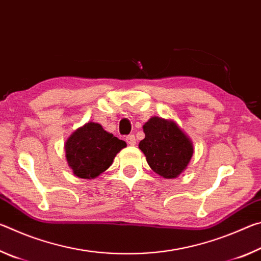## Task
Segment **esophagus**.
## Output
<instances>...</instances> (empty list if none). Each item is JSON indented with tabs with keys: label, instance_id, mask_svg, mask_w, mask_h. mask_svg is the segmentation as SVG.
I'll return each instance as SVG.
<instances>
[{
	"label": "esophagus",
	"instance_id": "34e87169",
	"mask_svg": "<svg viewBox=\"0 0 261 261\" xmlns=\"http://www.w3.org/2000/svg\"><path fill=\"white\" fill-rule=\"evenodd\" d=\"M125 141L127 143V145H130V146H135V145H136V137L134 135L126 136Z\"/></svg>",
	"mask_w": 261,
	"mask_h": 261
}]
</instances>
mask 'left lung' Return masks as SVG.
Masks as SVG:
<instances>
[{
  "label": "left lung",
  "instance_id": "obj_1",
  "mask_svg": "<svg viewBox=\"0 0 261 261\" xmlns=\"http://www.w3.org/2000/svg\"><path fill=\"white\" fill-rule=\"evenodd\" d=\"M145 138L139 148L158 175L175 178L187 168L193 154L190 139L173 121L154 116L143 126Z\"/></svg>",
  "mask_w": 261,
  "mask_h": 261
}]
</instances>
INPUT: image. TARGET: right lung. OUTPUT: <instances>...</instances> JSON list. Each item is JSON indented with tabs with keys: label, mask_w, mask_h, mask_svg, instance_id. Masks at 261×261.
<instances>
[{
	"label": "right lung",
	"mask_w": 261,
	"mask_h": 261,
	"mask_svg": "<svg viewBox=\"0 0 261 261\" xmlns=\"http://www.w3.org/2000/svg\"><path fill=\"white\" fill-rule=\"evenodd\" d=\"M125 146L124 140L105 131L98 123L90 122L69 137L65 153L73 174L90 179L107 170L116 154Z\"/></svg>",
	"instance_id": "1"
}]
</instances>
